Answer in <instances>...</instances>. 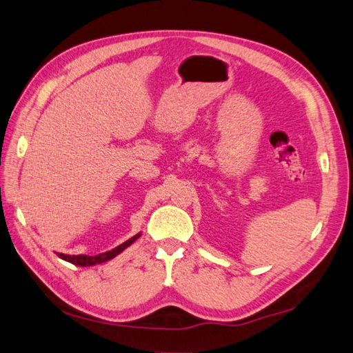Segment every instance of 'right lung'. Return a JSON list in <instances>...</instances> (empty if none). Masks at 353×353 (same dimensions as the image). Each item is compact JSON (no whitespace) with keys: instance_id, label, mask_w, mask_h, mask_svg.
<instances>
[{"instance_id":"right-lung-1","label":"right lung","mask_w":353,"mask_h":353,"mask_svg":"<svg viewBox=\"0 0 353 353\" xmlns=\"http://www.w3.org/2000/svg\"><path fill=\"white\" fill-rule=\"evenodd\" d=\"M141 232H138L137 236L131 237L130 240H126L125 243H122L121 245H117V248H114L113 250H109L105 253H100L97 256H87V254H74V256H70V254H63V253H57L59 258L66 261V262H70L73 265H78V266H92V265H99V263H103V262H108L110 259H113L114 256H117L119 253H122L126 248H130V245L137 240L140 239Z\"/></svg>"}]
</instances>
